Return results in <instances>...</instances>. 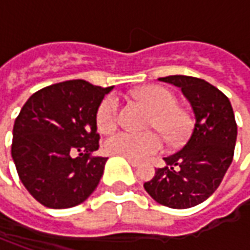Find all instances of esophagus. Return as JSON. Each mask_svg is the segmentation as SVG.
Returning a JSON list of instances; mask_svg holds the SVG:
<instances>
[{
	"mask_svg": "<svg viewBox=\"0 0 250 250\" xmlns=\"http://www.w3.org/2000/svg\"><path fill=\"white\" fill-rule=\"evenodd\" d=\"M128 161H129V164L132 166V167H138L139 166V161L138 160H135V159H126Z\"/></svg>",
	"mask_w": 250,
	"mask_h": 250,
	"instance_id": "esophagus-1",
	"label": "esophagus"
}]
</instances>
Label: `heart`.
Returning <instances> with one entry per match:
<instances>
[{
	"mask_svg": "<svg viewBox=\"0 0 250 250\" xmlns=\"http://www.w3.org/2000/svg\"><path fill=\"white\" fill-rule=\"evenodd\" d=\"M150 111L149 128L160 130L168 143H178L184 139L190 128V121L185 111L177 107V99L163 86H146L133 94ZM120 100L115 94L105 96L96 110V125L100 132H111L118 124ZM163 147V139L157 132L133 133L120 130L104 142V149L114 156L125 159H145Z\"/></svg>",
	"mask_w": 250,
	"mask_h": 250,
	"instance_id": "heart-1",
	"label": "heart"
}]
</instances>
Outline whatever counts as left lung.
<instances>
[{
  "label": "left lung",
  "mask_w": 250,
  "mask_h": 250,
  "mask_svg": "<svg viewBox=\"0 0 250 250\" xmlns=\"http://www.w3.org/2000/svg\"><path fill=\"white\" fill-rule=\"evenodd\" d=\"M178 86L195 112V125L184 147L164 157L167 166L145 182L157 203L188 208L205 202L220 187L234 159L236 122L226 94L203 79L184 75L160 78Z\"/></svg>",
  "instance_id": "left-lung-1"
}]
</instances>
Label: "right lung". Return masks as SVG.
Returning a JSON list of instances; mask_svg holds the SVG:
<instances>
[{
    "label": "right lung",
    "mask_w": 250,
    "mask_h": 250,
    "mask_svg": "<svg viewBox=\"0 0 250 250\" xmlns=\"http://www.w3.org/2000/svg\"><path fill=\"white\" fill-rule=\"evenodd\" d=\"M112 87L73 79L36 91L14 125L12 159L29 193L43 206L81 205L97 188L105 157L96 156V110Z\"/></svg>",
    "instance_id": "obj_1"
}]
</instances>
